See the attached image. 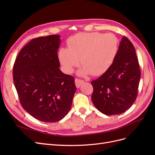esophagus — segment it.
<instances>
[{"label": "esophagus", "mask_w": 155, "mask_h": 155, "mask_svg": "<svg viewBox=\"0 0 155 155\" xmlns=\"http://www.w3.org/2000/svg\"><path fill=\"white\" fill-rule=\"evenodd\" d=\"M83 83H84V81L81 80V79H79L78 78L75 79V83H76V86L77 88L80 87Z\"/></svg>", "instance_id": "esophagus-1"}]
</instances>
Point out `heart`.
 <instances>
[{"mask_svg": "<svg viewBox=\"0 0 155 155\" xmlns=\"http://www.w3.org/2000/svg\"><path fill=\"white\" fill-rule=\"evenodd\" d=\"M68 48H61L58 58L65 71L70 74L80 63L81 76H101L112 67L118 51V39L112 34L79 33L68 39Z\"/></svg>", "mask_w": 155, "mask_h": 155, "instance_id": "b5f03b06", "label": "heart"}]
</instances>
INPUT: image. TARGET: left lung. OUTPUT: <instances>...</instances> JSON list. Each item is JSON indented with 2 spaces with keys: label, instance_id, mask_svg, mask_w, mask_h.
<instances>
[{
  "label": "left lung",
  "instance_id": "1",
  "mask_svg": "<svg viewBox=\"0 0 155 155\" xmlns=\"http://www.w3.org/2000/svg\"><path fill=\"white\" fill-rule=\"evenodd\" d=\"M140 76L135 48L129 39L124 36L112 67L91 82L93 104L106 115L123 113L137 99Z\"/></svg>",
  "mask_w": 155,
  "mask_h": 155
}]
</instances>
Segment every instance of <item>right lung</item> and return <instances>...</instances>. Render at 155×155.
Returning a JSON list of instances; mask_svg holds the SVG:
<instances>
[{"label": "right lung", "instance_id": "obj_1", "mask_svg": "<svg viewBox=\"0 0 155 155\" xmlns=\"http://www.w3.org/2000/svg\"><path fill=\"white\" fill-rule=\"evenodd\" d=\"M60 43L59 35L32 39L20 51L13 65V81L22 107L45 122L62 120L76 91L74 78L59 69Z\"/></svg>", "mask_w": 155, "mask_h": 155}]
</instances>
